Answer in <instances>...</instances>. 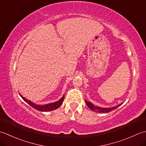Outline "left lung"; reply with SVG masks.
Here are the masks:
<instances>
[{
	"mask_svg": "<svg viewBox=\"0 0 146 146\" xmlns=\"http://www.w3.org/2000/svg\"><path fill=\"white\" fill-rule=\"evenodd\" d=\"M85 103L92 111H96V112H98V113H107V112H110V111H112L115 109H116L117 108L120 107V105L123 103H123L120 104L119 105H116V106H114L113 107H108V108H104V107L97 106V105H94V104H92V102H90L87 100H85Z\"/></svg>",
	"mask_w": 146,
	"mask_h": 146,
	"instance_id": "obj_1",
	"label": "left lung"
}]
</instances>
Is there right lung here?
Instances as JSON below:
<instances>
[{
	"label": "right lung",
	"mask_w": 146,
	"mask_h": 146,
	"mask_svg": "<svg viewBox=\"0 0 146 146\" xmlns=\"http://www.w3.org/2000/svg\"><path fill=\"white\" fill-rule=\"evenodd\" d=\"M20 96L21 97V98L26 102L27 104H28L30 105V106H31L34 108H35L36 110L41 111H51V110H54L57 109V108L60 107L61 105V104H63V102L64 98V95H63V97H62L58 101H56L55 102H52V103L46 104V105H37L35 103H33V102L28 100V99H27L25 97H23V96H22L21 94H20Z\"/></svg>",
	"instance_id": "obj_1"
}]
</instances>
